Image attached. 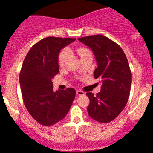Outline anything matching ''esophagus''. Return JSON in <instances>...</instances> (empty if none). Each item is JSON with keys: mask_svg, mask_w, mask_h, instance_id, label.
<instances>
[{"mask_svg": "<svg viewBox=\"0 0 153 153\" xmlns=\"http://www.w3.org/2000/svg\"><path fill=\"white\" fill-rule=\"evenodd\" d=\"M76 94L78 95V96H83V95H85V93L83 92V91H80V90H78L76 91Z\"/></svg>", "mask_w": 153, "mask_h": 153, "instance_id": "obj_1", "label": "esophagus"}]
</instances>
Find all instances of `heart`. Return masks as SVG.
Returning a JSON list of instances; mask_svg holds the SVG:
<instances>
[{
	"label": "heart",
	"mask_w": 153,
	"mask_h": 153,
	"mask_svg": "<svg viewBox=\"0 0 153 153\" xmlns=\"http://www.w3.org/2000/svg\"><path fill=\"white\" fill-rule=\"evenodd\" d=\"M77 52H78V54H79V56H80V57H83V56H85V54L91 53L90 51L87 50L86 48H83V47H80V48H78V50H77ZM68 56V50H67V49H64V50L61 51L60 53H59L58 56V64L59 65L62 66L64 65L65 61L66 60Z\"/></svg>",
	"instance_id": "heart-1"
}]
</instances>
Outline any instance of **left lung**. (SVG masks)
<instances>
[{
	"instance_id": "obj_1",
	"label": "left lung",
	"mask_w": 153,
	"mask_h": 153,
	"mask_svg": "<svg viewBox=\"0 0 153 153\" xmlns=\"http://www.w3.org/2000/svg\"><path fill=\"white\" fill-rule=\"evenodd\" d=\"M94 52L97 62L95 78L101 79V91L90 99L87 110L94 120L108 123L114 120L127 104L131 84V73L124 51L119 45L103 35L78 39Z\"/></svg>"
}]
</instances>
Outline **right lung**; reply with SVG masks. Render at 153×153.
<instances>
[{
  "label": "right lung",
  "instance_id": "right-lung-1",
  "mask_svg": "<svg viewBox=\"0 0 153 153\" xmlns=\"http://www.w3.org/2000/svg\"><path fill=\"white\" fill-rule=\"evenodd\" d=\"M75 39L49 36L33 45L23 62L19 82L26 109L38 123L51 126L65 118L75 90H53L52 79L58 74L60 50Z\"/></svg>",
  "mask_w": 153,
  "mask_h": 153
}]
</instances>
